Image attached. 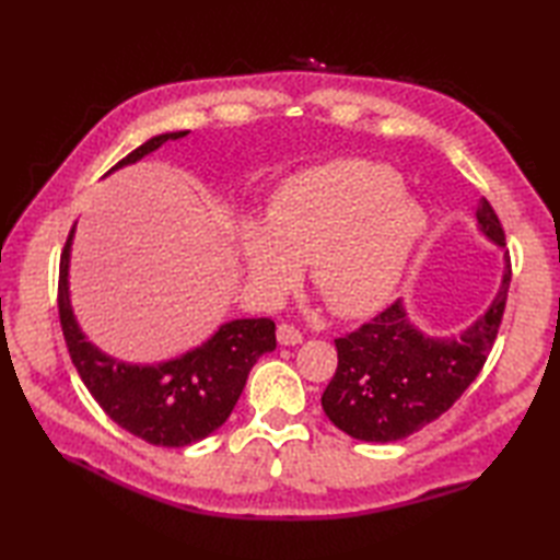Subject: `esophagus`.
<instances>
[{
  "mask_svg": "<svg viewBox=\"0 0 560 560\" xmlns=\"http://www.w3.org/2000/svg\"><path fill=\"white\" fill-rule=\"evenodd\" d=\"M277 339H279L281 347H295V343L303 341V335L293 325L283 323V325L277 327Z\"/></svg>",
  "mask_w": 560,
  "mask_h": 560,
  "instance_id": "esophagus-1",
  "label": "esophagus"
}]
</instances>
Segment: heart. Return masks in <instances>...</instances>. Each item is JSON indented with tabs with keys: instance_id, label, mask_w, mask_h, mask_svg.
<instances>
[{
	"instance_id": "b5f03b06",
	"label": "heart",
	"mask_w": 560,
	"mask_h": 560,
	"mask_svg": "<svg viewBox=\"0 0 560 560\" xmlns=\"http://www.w3.org/2000/svg\"><path fill=\"white\" fill-rule=\"evenodd\" d=\"M428 217L399 175L371 161H335L291 177L271 199L267 225L245 221L241 253L255 289L281 299L311 265L335 315L377 311L423 241Z\"/></svg>"
}]
</instances>
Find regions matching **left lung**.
I'll return each mask as SVG.
<instances>
[{
    "instance_id": "left-lung-1",
    "label": "left lung",
    "mask_w": 560,
    "mask_h": 560,
    "mask_svg": "<svg viewBox=\"0 0 560 560\" xmlns=\"http://www.w3.org/2000/svg\"><path fill=\"white\" fill-rule=\"evenodd\" d=\"M477 225L491 243L505 247L503 225L489 199L477 207ZM510 257L501 289L486 313L462 335L428 337L409 323L395 301L371 323L335 339L339 365L323 395V409L339 431L365 443H392L435 421L467 389L491 353L501 327Z\"/></svg>"
}]
</instances>
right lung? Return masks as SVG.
Returning <instances> with one entry per match:
<instances>
[{
  "label": "right lung",
  "mask_w": 560,
  "mask_h": 560,
  "mask_svg": "<svg viewBox=\"0 0 560 560\" xmlns=\"http://www.w3.org/2000/svg\"><path fill=\"white\" fill-rule=\"evenodd\" d=\"M187 132H165L113 165L137 163L156 151L168 139H183ZM74 229L69 231L65 253L59 257L57 307L67 349L101 409L125 431L159 447H185L199 443L229 419L247 375L261 353L277 349V325L269 317L231 319L201 347L177 355L173 361L141 365L125 363L103 353L83 335L69 299V253Z\"/></svg>",
  "instance_id": "1"
}]
</instances>
